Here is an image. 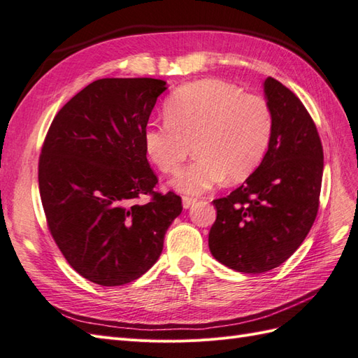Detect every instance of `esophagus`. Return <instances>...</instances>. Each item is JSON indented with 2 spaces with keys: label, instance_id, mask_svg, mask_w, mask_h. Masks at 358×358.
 <instances>
[{
  "label": "esophagus",
  "instance_id": "obj_1",
  "mask_svg": "<svg viewBox=\"0 0 358 358\" xmlns=\"http://www.w3.org/2000/svg\"><path fill=\"white\" fill-rule=\"evenodd\" d=\"M196 198H194V196H182V207L185 208H190L192 206H194L195 203H196Z\"/></svg>",
  "mask_w": 358,
  "mask_h": 358
}]
</instances>
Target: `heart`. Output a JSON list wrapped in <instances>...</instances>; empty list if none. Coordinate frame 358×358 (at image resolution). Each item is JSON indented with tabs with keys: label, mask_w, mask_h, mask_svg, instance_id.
Returning a JSON list of instances; mask_svg holds the SVG:
<instances>
[{
	"label": "heart",
	"mask_w": 358,
	"mask_h": 358,
	"mask_svg": "<svg viewBox=\"0 0 358 358\" xmlns=\"http://www.w3.org/2000/svg\"><path fill=\"white\" fill-rule=\"evenodd\" d=\"M163 122L146 127L143 145L162 172L173 173L192 145L196 154L177 173L172 186L185 194H203L219 181L248 178L266 152L272 113L262 96L242 94L224 80H198L177 89L164 104Z\"/></svg>",
	"instance_id": "b5f03b06"
}]
</instances>
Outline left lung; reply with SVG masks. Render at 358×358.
I'll return each mask as SVG.
<instances>
[{
	"label": "left lung",
	"instance_id": "left-lung-1",
	"mask_svg": "<svg viewBox=\"0 0 358 358\" xmlns=\"http://www.w3.org/2000/svg\"><path fill=\"white\" fill-rule=\"evenodd\" d=\"M263 89L273 122L268 151L241 187L213 201L216 221L208 233L213 257L243 273L278 268L299 248L322 185V143L304 104L272 77Z\"/></svg>",
	"mask_w": 358,
	"mask_h": 358
}]
</instances>
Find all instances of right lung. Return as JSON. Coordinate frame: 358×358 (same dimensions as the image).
<instances>
[{
	"instance_id": "obj_1",
	"label": "right lung",
	"mask_w": 358,
	"mask_h": 358,
	"mask_svg": "<svg viewBox=\"0 0 358 358\" xmlns=\"http://www.w3.org/2000/svg\"><path fill=\"white\" fill-rule=\"evenodd\" d=\"M155 78H101L54 117L39 159V190L59 250L99 286L131 282L152 268L181 198L157 194L143 133L166 90ZM151 194L146 205L135 199Z\"/></svg>"
}]
</instances>
